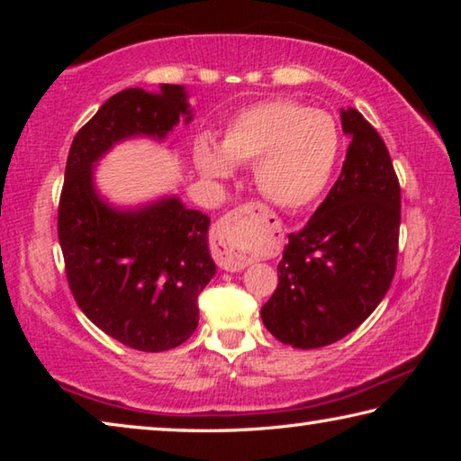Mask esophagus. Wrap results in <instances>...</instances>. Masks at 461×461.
Here are the masks:
<instances>
[{"label":"esophagus","mask_w":461,"mask_h":461,"mask_svg":"<svg viewBox=\"0 0 461 461\" xmlns=\"http://www.w3.org/2000/svg\"><path fill=\"white\" fill-rule=\"evenodd\" d=\"M254 225L278 230V217L262 203H244L217 223L213 230V256L220 268L240 272L248 267L249 260L241 249L252 241Z\"/></svg>","instance_id":"obj_1"}]
</instances>
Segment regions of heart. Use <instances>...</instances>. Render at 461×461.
I'll return each instance as SVG.
<instances>
[{
    "instance_id": "1",
    "label": "heart",
    "mask_w": 461,
    "mask_h": 461,
    "mask_svg": "<svg viewBox=\"0 0 461 461\" xmlns=\"http://www.w3.org/2000/svg\"><path fill=\"white\" fill-rule=\"evenodd\" d=\"M339 128L323 109L293 99H267L233 115L221 150L209 140L194 144V165L223 178L236 165H256L260 193L280 207L299 209L325 189L339 156Z\"/></svg>"
}]
</instances>
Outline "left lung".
Returning <instances> with one entry per match:
<instances>
[{"label": "left lung", "mask_w": 461, "mask_h": 461, "mask_svg": "<svg viewBox=\"0 0 461 461\" xmlns=\"http://www.w3.org/2000/svg\"><path fill=\"white\" fill-rule=\"evenodd\" d=\"M352 138L341 175L313 217L288 233L278 286L260 309L276 339L313 349L370 317L394 278L401 185L384 140L356 109H341Z\"/></svg>", "instance_id": "obj_1"}]
</instances>
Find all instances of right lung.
<instances>
[{"label": "right lung", "instance_id": "1", "mask_svg": "<svg viewBox=\"0 0 461 461\" xmlns=\"http://www.w3.org/2000/svg\"><path fill=\"white\" fill-rule=\"evenodd\" d=\"M191 109L185 87L158 95L123 89L77 131L59 201V241L68 288L101 331L140 352H165L191 338L197 299L215 275L209 217L176 197L120 212L93 186V165L120 140H162Z\"/></svg>", "mask_w": 461, "mask_h": 461}]
</instances>
